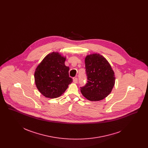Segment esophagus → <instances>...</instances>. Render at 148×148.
<instances>
[{
	"mask_svg": "<svg viewBox=\"0 0 148 148\" xmlns=\"http://www.w3.org/2000/svg\"><path fill=\"white\" fill-rule=\"evenodd\" d=\"M73 82L74 83H77V77H74L73 79Z\"/></svg>",
	"mask_w": 148,
	"mask_h": 148,
	"instance_id": "1",
	"label": "esophagus"
}]
</instances>
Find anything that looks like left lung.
Segmentation results:
<instances>
[{
	"mask_svg": "<svg viewBox=\"0 0 148 148\" xmlns=\"http://www.w3.org/2000/svg\"><path fill=\"white\" fill-rule=\"evenodd\" d=\"M88 83L80 88L85 98L90 101H100L108 97L115 84L114 72L106 58L100 54L87 55L85 58Z\"/></svg>",
	"mask_w": 148,
	"mask_h": 148,
	"instance_id": "1",
	"label": "left lung"
}]
</instances>
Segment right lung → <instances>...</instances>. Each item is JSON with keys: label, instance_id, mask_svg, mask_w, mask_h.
Returning a JSON list of instances; mask_svg holds the SVG:
<instances>
[{"label": "right lung", "instance_id": "obj_1", "mask_svg": "<svg viewBox=\"0 0 148 148\" xmlns=\"http://www.w3.org/2000/svg\"><path fill=\"white\" fill-rule=\"evenodd\" d=\"M66 56L59 52L48 54L39 64L34 72L35 85L46 98L60 97L73 82L69 77V67L65 65Z\"/></svg>", "mask_w": 148, "mask_h": 148}]
</instances>
